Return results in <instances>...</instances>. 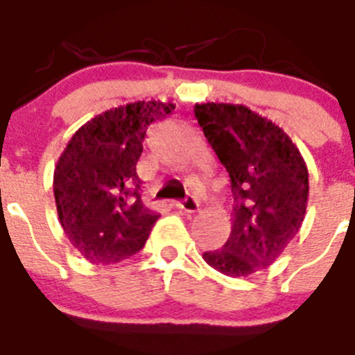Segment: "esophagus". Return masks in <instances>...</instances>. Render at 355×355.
Here are the masks:
<instances>
[{
    "label": "esophagus",
    "mask_w": 355,
    "mask_h": 355,
    "mask_svg": "<svg viewBox=\"0 0 355 355\" xmlns=\"http://www.w3.org/2000/svg\"><path fill=\"white\" fill-rule=\"evenodd\" d=\"M175 208L181 209V211H187V213H196L197 209H199V202H197L193 197H187L184 200H181V202H175Z\"/></svg>",
    "instance_id": "obj_1"
}]
</instances>
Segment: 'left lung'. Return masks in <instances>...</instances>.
<instances>
[{"label":"left lung","instance_id":"1","mask_svg":"<svg viewBox=\"0 0 355 355\" xmlns=\"http://www.w3.org/2000/svg\"><path fill=\"white\" fill-rule=\"evenodd\" d=\"M197 122L231 181V234L222 249L202 254L229 277L266 268L284 252L304 222L309 174L291 139L243 105L202 103Z\"/></svg>","mask_w":355,"mask_h":355}]
</instances>
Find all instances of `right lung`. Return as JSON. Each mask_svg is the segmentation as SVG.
<instances>
[{"label":"right lung","instance_id":"1","mask_svg":"<svg viewBox=\"0 0 355 355\" xmlns=\"http://www.w3.org/2000/svg\"><path fill=\"white\" fill-rule=\"evenodd\" d=\"M175 106L137 101L106 110L72 135L53 174L58 220L87 261L114 265L146 245L158 216L142 205L137 162L146 130Z\"/></svg>","mask_w":355,"mask_h":355}]
</instances>
